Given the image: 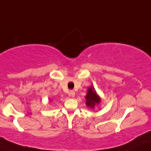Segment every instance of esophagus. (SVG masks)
I'll use <instances>...</instances> for the list:
<instances>
[{
  "instance_id": "esophagus-1",
  "label": "esophagus",
  "mask_w": 151,
  "mask_h": 151,
  "mask_svg": "<svg viewBox=\"0 0 151 151\" xmlns=\"http://www.w3.org/2000/svg\"><path fill=\"white\" fill-rule=\"evenodd\" d=\"M69 95H70V96H71L73 98V97H74V95H75V92H74V91H70Z\"/></svg>"
}]
</instances>
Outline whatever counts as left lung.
<instances>
[{"instance_id":"8db88e82","label":"left lung","mask_w":151,"mask_h":151,"mask_svg":"<svg viewBox=\"0 0 151 151\" xmlns=\"http://www.w3.org/2000/svg\"><path fill=\"white\" fill-rule=\"evenodd\" d=\"M86 104L88 107L93 109L95 107V105H98L100 102V98L96 92H95L94 88L93 86L89 87L88 88L87 94L86 95Z\"/></svg>"}]
</instances>
